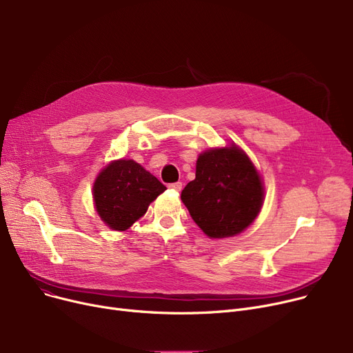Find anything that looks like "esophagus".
<instances>
[{
  "label": "esophagus",
  "mask_w": 353,
  "mask_h": 353,
  "mask_svg": "<svg viewBox=\"0 0 353 353\" xmlns=\"http://www.w3.org/2000/svg\"><path fill=\"white\" fill-rule=\"evenodd\" d=\"M169 188L172 190H176V192H180L181 190V181H176V183H170Z\"/></svg>",
  "instance_id": "obj_1"
}]
</instances>
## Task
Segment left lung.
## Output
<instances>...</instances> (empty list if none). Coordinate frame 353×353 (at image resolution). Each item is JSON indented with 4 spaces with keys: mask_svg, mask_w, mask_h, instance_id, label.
<instances>
[{
    "mask_svg": "<svg viewBox=\"0 0 353 353\" xmlns=\"http://www.w3.org/2000/svg\"><path fill=\"white\" fill-rule=\"evenodd\" d=\"M196 225L209 237L243 232L262 208L263 186L254 165L236 145L199 156L196 179L181 192Z\"/></svg>",
    "mask_w": 353,
    "mask_h": 353,
    "instance_id": "obj_1",
    "label": "left lung"
}]
</instances>
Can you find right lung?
Returning <instances> with one entry per match:
<instances>
[{
  "instance_id": "obj_1",
  "label": "right lung",
  "mask_w": 353,
  "mask_h": 353,
  "mask_svg": "<svg viewBox=\"0 0 353 353\" xmlns=\"http://www.w3.org/2000/svg\"><path fill=\"white\" fill-rule=\"evenodd\" d=\"M164 190V184L139 163L119 160L99 174L92 196L104 223L113 230H127Z\"/></svg>"
}]
</instances>
